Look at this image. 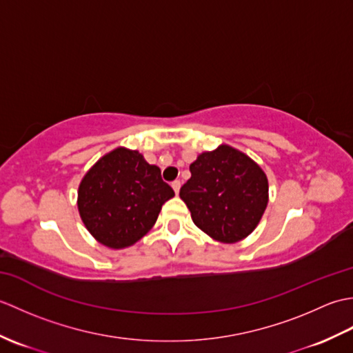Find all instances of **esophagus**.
<instances>
[{
	"mask_svg": "<svg viewBox=\"0 0 353 353\" xmlns=\"http://www.w3.org/2000/svg\"><path fill=\"white\" fill-rule=\"evenodd\" d=\"M171 186H172V190H174V192L179 194V190H181V181H174L171 183Z\"/></svg>",
	"mask_w": 353,
	"mask_h": 353,
	"instance_id": "1",
	"label": "esophagus"
}]
</instances>
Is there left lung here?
<instances>
[{"mask_svg": "<svg viewBox=\"0 0 353 353\" xmlns=\"http://www.w3.org/2000/svg\"><path fill=\"white\" fill-rule=\"evenodd\" d=\"M181 188L192 221L221 243H236L258 226L268 203L265 172L229 145L199 154Z\"/></svg>", "mask_w": 353, "mask_h": 353, "instance_id": "8db88e82", "label": "left lung"}]
</instances>
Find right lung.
I'll return each instance as SVG.
<instances>
[{
	"label": "right lung",
	"instance_id": "1",
	"mask_svg": "<svg viewBox=\"0 0 353 353\" xmlns=\"http://www.w3.org/2000/svg\"><path fill=\"white\" fill-rule=\"evenodd\" d=\"M174 197L161 170L134 150L103 156L79 186V212L86 229L110 249L134 244L154 226L165 201Z\"/></svg>",
	"mask_w": 353,
	"mask_h": 353
}]
</instances>
